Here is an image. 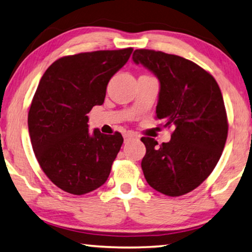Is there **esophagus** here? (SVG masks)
Listing matches in <instances>:
<instances>
[{
    "mask_svg": "<svg viewBox=\"0 0 252 252\" xmlns=\"http://www.w3.org/2000/svg\"><path fill=\"white\" fill-rule=\"evenodd\" d=\"M133 138H137V135L133 134V133H131V132H127V133L125 134V141L126 142L131 140V139H133Z\"/></svg>",
    "mask_w": 252,
    "mask_h": 252,
    "instance_id": "1",
    "label": "esophagus"
}]
</instances>
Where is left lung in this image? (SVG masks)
Listing matches in <instances>:
<instances>
[{"mask_svg": "<svg viewBox=\"0 0 252 252\" xmlns=\"http://www.w3.org/2000/svg\"><path fill=\"white\" fill-rule=\"evenodd\" d=\"M133 62L160 83L156 118L173 126L169 142L143 137L141 161L147 183L167 196H181L210 176L227 137L226 111L221 90L210 73L196 63L162 51L137 49Z\"/></svg>", "mask_w": 252, "mask_h": 252, "instance_id": "left-lung-1", "label": "left lung"}]
</instances>
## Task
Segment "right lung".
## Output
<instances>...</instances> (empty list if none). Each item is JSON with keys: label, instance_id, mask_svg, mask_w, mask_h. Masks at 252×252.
Listing matches in <instances>:
<instances>
[{"label": "right lung", "instance_id": "right-lung-1", "mask_svg": "<svg viewBox=\"0 0 252 252\" xmlns=\"http://www.w3.org/2000/svg\"><path fill=\"white\" fill-rule=\"evenodd\" d=\"M132 48L65 56L40 79L28 114L35 158L59 189L83 195L109 177L123 143L121 133L89 131L87 113L102 105L106 86L129 61Z\"/></svg>", "mask_w": 252, "mask_h": 252}]
</instances>
